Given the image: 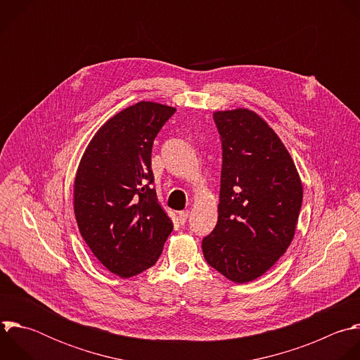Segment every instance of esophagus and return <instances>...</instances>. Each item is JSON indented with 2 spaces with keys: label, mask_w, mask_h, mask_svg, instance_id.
<instances>
[{
  "label": "esophagus",
  "mask_w": 360,
  "mask_h": 360,
  "mask_svg": "<svg viewBox=\"0 0 360 360\" xmlns=\"http://www.w3.org/2000/svg\"><path fill=\"white\" fill-rule=\"evenodd\" d=\"M179 219H180L181 224H186V221L188 219V211H180L179 212Z\"/></svg>",
  "instance_id": "esophagus-1"
}]
</instances>
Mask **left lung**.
Masks as SVG:
<instances>
[{
    "mask_svg": "<svg viewBox=\"0 0 360 360\" xmlns=\"http://www.w3.org/2000/svg\"><path fill=\"white\" fill-rule=\"evenodd\" d=\"M223 149L219 220L202 238L205 261L244 283L290 247L302 205L297 167L276 133L248 109L215 112Z\"/></svg>",
    "mask_w": 360,
    "mask_h": 360,
    "instance_id": "obj_1",
    "label": "left lung"
}]
</instances>
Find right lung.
Here are the masks:
<instances>
[{"label": "right lung", "instance_id": "right-lung-1", "mask_svg": "<svg viewBox=\"0 0 360 360\" xmlns=\"http://www.w3.org/2000/svg\"><path fill=\"white\" fill-rule=\"evenodd\" d=\"M174 112L155 102L119 112L94 136L77 172L74 208L81 236L122 278L153 266L173 231L152 187V148Z\"/></svg>", "mask_w": 360, "mask_h": 360}]
</instances>
